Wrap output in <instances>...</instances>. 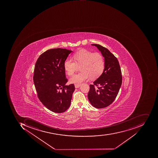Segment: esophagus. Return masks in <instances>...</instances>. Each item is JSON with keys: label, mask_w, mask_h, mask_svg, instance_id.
Returning <instances> with one entry per match:
<instances>
[{"label": "esophagus", "mask_w": 158, "mask_h": 158, "mask_svg": "<svg viewBox=\"0 0 158 158\" xmlns=\"http://www.w3.org/2000/svg\"><path fill=\"white\" fill-rule=\"evenodd\" d=\"M75 88H79L80 87L81 85H75Z\"/></svg>", "instance_id": "1"}]
</instances>
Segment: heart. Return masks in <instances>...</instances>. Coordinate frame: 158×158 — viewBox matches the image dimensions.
Instances as JSON below:
<instances>
[{
  "label": "heart",
  "mask_w": 158,
  "mask_h": 158,
  "mask_svg": "<svg viewBox=\"0 0 158 158\" xmlns=\"http://www.w3.org/2000/svg\"><path fill=\"white\" fill-rule=\"evenodd\" d=\"M74 61L67 58L64 62V70L69 76L73 75L77 70V66H80V72L74 74L70 78L72 84L80 85L89 77L96 78L102 74L105 67L103 56L98 53H93L85 49L80 50L73 56Z\"/></svg>",
  "instance_id": "heart-1"
}]
</instances>
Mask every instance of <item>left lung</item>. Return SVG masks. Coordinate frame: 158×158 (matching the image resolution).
Segmentation results:
<instances>
[{
  "instance_id": "8db88e82",
  "label": "left lung",
  "mask_w": 158,
  "mask_h": 158,
  "mask_svg": "<svg viewBox=\"0 0 158 158\" xmlns=\"http://www.w3.org/2000/svg\"><path fill=\"white\" fill-rule=\"evenodd\" d=\"M95 46L104 57L105 67L100 77L90 85L88 98L94 107L103 108L114 101L122 85V75L118 60L106 48L100 44Z\"/></svg>"
}]
</instances>
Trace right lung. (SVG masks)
I'll use <instances>...</instances> for the list:
<instances>
[{
	"label": "right lung",
	"mask_w": 158,
	"mask_h": 158,
	"mask_svg": "<svg viewBox=\"0 0 158 158\" xmlns=\"http://www.w3.org/2000/svg\"><path fill=\"white\" fill-rule=\"evenodd\" d=\"M72 52L63 48L48 50L38 57L35 66L33 80L38 98L55 113H64L69 108L75 90L73 84L66 85L64 66Z\"/></svg>",
	"instance_id": "right-lung-1"
}]
</instances>
